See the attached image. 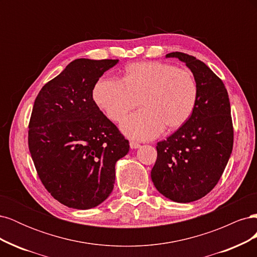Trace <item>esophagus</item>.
<instances>
[{
	"mask_svg": "<svg viewBox=\"0 0 257 257\" xmlns=\"http://www.w3.org/2000/svg\"><path fill=\"white\" fill-rule=\"evenodd\" d=\"M130 147L132 148V149H137V148L141 147V145L136 142H130Z\"/></svg>",
	"mask_w": 257,
	"mask_h": 257,
	"instance_id": "1",
	"label": "esophagus"
}]
</instances>
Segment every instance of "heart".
I'll list each match as a JSON object with an SVG mask.
<instances>
[{"label":"heart","mask_w":257,"mask_h":257,"mask_svg":"<svg viewBox=\"0 0 257 257\" xmlns=\"http://www.w3.org/2000/svg\"><path fill=\"white\" fill-rule=\"evenodd\" d=\"M123 82L100 79L93 89L96 105L113 122L123 120L139 104L144 109L121 124L131 138L147 141L167 130L182 126L198 99V87L189 69L162 62H141L126 67Z\"/></svg>","instance_id":"obj_1"}]
</instances>
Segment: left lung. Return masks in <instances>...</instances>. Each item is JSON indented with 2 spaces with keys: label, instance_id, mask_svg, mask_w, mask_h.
<instances>
[{
  "label": "left lung",
  "instance_id": "1",
  "mask_svg": "<svg viewBox=\"0 0 257 257\" xmlns=\"http://www.w3.org/2000/svg\"><path fill=\"white\" fill-rule=\"evenodd\" d=\"M166 58H177L191 69L198 99L190 119L158 143L151 179L165 197L191 203L214 188L227 165L234 145L230 104L223 81L204 62L178 51Z\"/></svg>",
  "mask_w": 257,
  "mask_h": 257
}]
</instances>
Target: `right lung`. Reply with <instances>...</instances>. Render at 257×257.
I'll return each instance as SVG.
<instances>
[{
	"instance_id": "right-lung-1",
	"label": "right lung",
	"mask_w": 257,
	"mask_h": 257,
	"mask_svg": "<svg viewBox=\"0 0 257 257\" xmlns=\"http://www.w3.org/2000/svg\"><path fill=\"white\" fill-rule=\"evenodd\" d=\"M119 60L77 59L46 83L29 123V150L53 198L74 209L102 204L112 192L115 163L127 139L93 100L99 77Z\"/></svg>"
}]
</instances>
